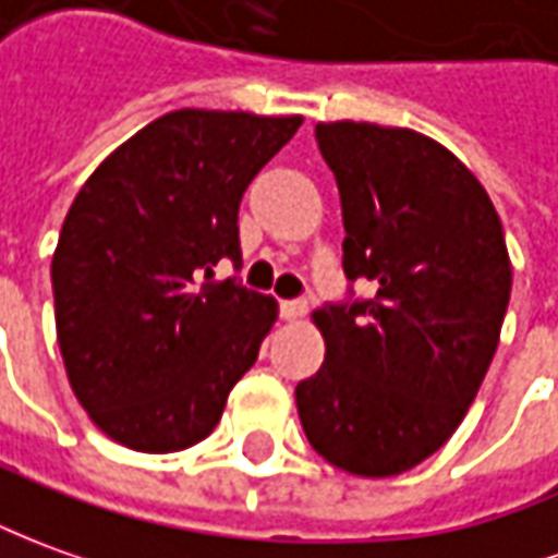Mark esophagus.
I'll use <instances>...</instances> for the list:
<instances>
[{
    "label": "esophagus",
    "mask_w": 558,
    "mask_h": 558,
    "mask_svg": "<svg viewBox=\"0 0 558 558\" xmlns=\"http://www.w3.org/2000/svg\"><path fill=\"white\" fill-rule=\"evenodd\" d=\"M303 316H306V301H282V318L301 322Z\"/></svg>",
    "instance_id": "esophagus-1"
}]
</instances>
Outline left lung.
Wrapping results in <instances>:
<instances>
[{
  "instance_id": "left-lung-1",
  "label": "left lung",
  "mask_w": 558,
  "mask_h": 558,
  "mask_svg": "<svg viewBox=\"0 0 558 558\" xmlns=\"http://www.w3.org/2000/svg\"><path fill=\"white\" fill-rule=\"evenodd\" d=\"M318 148L343 203V270L371 301L322 306L325 361L294 398L318 456L395 477L462 425L501 340L513 267L486 187L410 126L325 121Z\"/></svg>"
}]
</instances>
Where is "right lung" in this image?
<instances>
[{
    "label": "right lung",
    "mask_w": 558,
    "mask_h": 558,
    "mask_svg": "<svg viewBox=\"0 0 558 558\" xmlns=\"http://www.w3.org/2000/svg\"><path fill=\"white\" fill-rule=\"evenodd\" d=\"M301 124L167 111L81 184L51 260L57 343L75 398L114 444L194 447L257 361L279 303L218 282L215 264L242 260V194Z\"/></svg>",
    "instance_id": "add662e5"
}]
</instances>
